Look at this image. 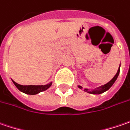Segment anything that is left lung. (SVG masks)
<instances>
[{"instance_id": "obj_1", "label": "left lung", "mask_w": 130, "mask_h": 130, "mask_svg": "<svg viewBox=\"0 0 130 130\" xmlns=\"http://www.w3.org/2000/svg\"><path fill=\"white\" fill-rule=\"evenodd\" d=\"M119 72H120V66H119V69H118V71H117L116 75L114 76V77H113L108 83L105 84L101 86V87H99L96 88V89H92V90H91V91H88V89H84V91H85V92H89V93L90 94L103 93L105 91L108 90V89L112 87V85L114 84V82H116V80L117 79V78H118V76H119ZM78 88L82 89V87L81 86H78Z\"/></svg>"}]
</instances>
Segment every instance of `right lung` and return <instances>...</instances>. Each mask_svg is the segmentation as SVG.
Returning <instances> with one entry per match:
<instances>
[{"instance_id":"1","label":"right lung","mask_w":130,"mask_h":130,"mask_svg":"<svg viewBox=\"0 0 130 130\" xmlns=\"http://www.w3.org/2000/svg\"><path fill=\"white\" fill-rule=\"evenodd\" d=\"M12 82L20 91L27 94H36L41 92L45 91L50 87L52 84V82H50L46 85H25L23 86V85H20L19 84L16 83L13 80Z\"/></svg>"}]
</instances>
